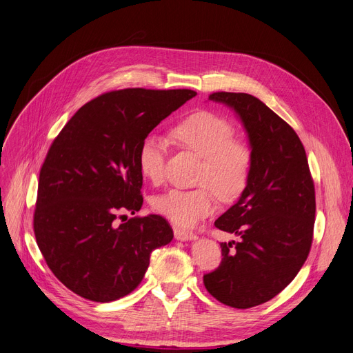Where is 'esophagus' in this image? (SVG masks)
Returning a JSON list of instances; mask_svg holds the SVG:
<instances>
[{
    "label": "esophagus",
    "instance_id": "obj_1",
    "mask_svg": "<svg viewBox=\"0 0 353 353\" xmlns=\"http://www.w3.org/2000/svg\"><path fill=\"white\" fill-rule=\"evenodd\" d=\"M174 234H175V239L179 240V241H191V240L196 239L194 232L181 230V228H174Z\"/></svg>",
    "mask_w": 353,
    "mask_h": 353
}]
</instances>
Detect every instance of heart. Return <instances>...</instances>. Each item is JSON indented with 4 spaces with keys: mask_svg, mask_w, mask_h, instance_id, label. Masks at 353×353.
I'll return each mask as SVG.
<instances>
[{
    "mask_svg": "<svg viewBox=\"0 0 353 353\" xmlns=\"http://www.w3.org/2000/svg\"><path fill=\"white\" fill-rule=\"evenodd\" d=\"M171 139L182 149L201 158L198 187L172 188L154 198V210L181 227H192L216 208V194L224 199L239 196L253 165L251 148L234 139L232 126L211 112H195L183 117L170 132ZM165 142L158 137H146L138 150L141 175L154 185L165 176Z\"/></svg>",
    "mask_w": 353,
    "mask_h": 353,
    "instance_id": "b5f03b06",
    "label": "heart"
}]
</instances>
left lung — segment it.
I'll list each match as a JSON object with an SVG mask.
<instances>
[{
  "instance_id": "8db88e82",
  "label": "left lung",
  "mask_w": 353,
  "mask_h": 353,
  "mask_svg": "<svg viewBox=\"0 0 353 353\" xmlns=\"http://www.w3.org/2000/svg\"><path fill=\"white\" fill-rule=\"evenodd\" d=\"M208 99L237 114L253 165L237 203L214 223L241 240L221 243L223 261L204 276V284L221 303L248 309L277 296L305 264L313 237L314 185L296 132L260 99L228 92Z\"/></svg>"
}]
</instances>
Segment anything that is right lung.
I'll list each match as a JSON object with an SVG mask.
<instances>
[{"label":"right lung","instance_id":"right-lung-1","mask_svg":"<svg viewBox=\"0 0 353 353\" xmlns=\"http://www.w3.org/2000/svg\"><path fill=\"white\" fill-rule=\"evenodd\" d=\"M196 93L123 89L81 106L50 146L40 171L34 234L50 270L76 294L113 301L138 288L150 253L170 244L172 228L141 210L142 141ZM125 215H121V218Z\"/></svg>","mask_w":353,"mask_h":353}]
</instances>
